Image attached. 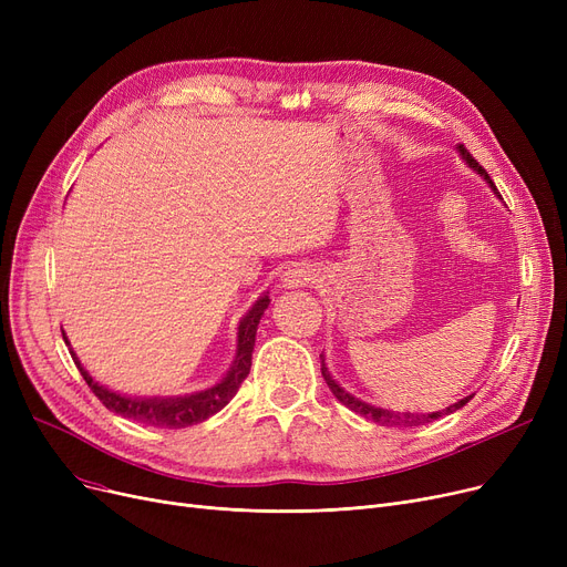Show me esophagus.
<instances>
[{"label": "esophagus", "instance_id": "1", "mask_svg": "<svg viewBox=\"0 0 567 567\" xmlns=\"http://www.w3.org/2000/svg\"><path fill=\"white\" fill-rule=\"evenodd\" d=\"M280 280H282V287H287V289H299V287L315 285L317 274L310 266H293V268H289V271L282 274Z\"/></svg>", "mask_w": 567, "mask_h": 567}]
</instances>
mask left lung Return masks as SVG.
Wrapping results in <instances>:
<instances>
[{
    "instance_id": "1",
    "label": "left lung",
    "mask_w": 567,
    "mask_h": 567,
    "mask_svg": "<svg viewBox=\"0 0 567 567\" xmlns=\"http://www.w3.org/2000/svg\"><path fill=\"white\" fill-rule=\"evenodd\" d=\"M457 148V154L462 156V161L473 169V172H478L485 182H487V186L492 188V193L496 195V197H501L498 195V190H496V186H494V182L489 178V174L475 163V158L466 152L464 148V144H457L455 146ZM321 374H323V379H326V383H329V389H331V393L336 395V400L338 402H342L347 409H351V411H355L359 415H363V419H368V421H372V423H377V425H383V427H415V425H423V423H430V421H436V419H441V415H451L453 411H457V409H462L473 395H466V398H462L460 402H455V404H451V406H445V409H441V411H432V413H411V411H391V409H381V406H372V404H368V402H363V400H359V398H353L351 393H347L342 385L333 379V374L329 372V368H326V363H323V355H321Z\"/></svg>"
}]
</instances>
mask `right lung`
I'll return each instance as SVG.
<instances>
[{"label": "right lung", "mask_w": 567, "mask_h": 567, "mask_svg": "<svg viewBox=\"0 0 567 567\" xmlns=\"http://www.w3.org/2000/svg\"><path fill=\"white\" fill-rule=\"evenodd\" d=\"M268 303H271V299H268V291H264L259 299L252 303V308L241 317V321H238L236 355H234V361H231L227 374L218 383L208 385V389L195 391V393H186V395L133 398V395L110 391L107 385L94 381V377L82 368L75 351L71 349V342H69L66 333H64V340H66V344L71 349L73 361H75L80 374L84 377L86 385L94 391V395L110 411L124 415V419H133L137 423L152 425V427L182 430V427H188V425L204 423L208 415H214L223 406H227L229 400L236 395V391L241 389V383L248 377L250 365H252V349H255L257 326H259V319L264 317V310L268 308Z\"/></svg>", "instance_id": "right-lung-1"}]
</instances>
